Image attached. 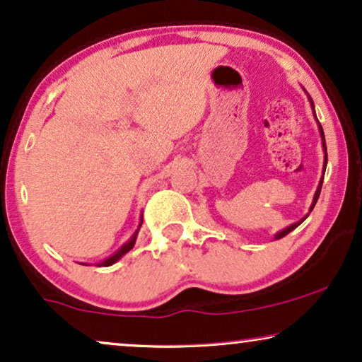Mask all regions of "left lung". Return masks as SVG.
I'll return each instance as SVG.
<instances>
[{
  "mask_svg": "<svg viewBox=\"0 0 362 362\" xmlns=\"http://www.w3.org/2000/svg\"><path fill=\"white\" fill-rule=\"evenodd\" d=\"M305 90V88H303ZM308 100H310V103H311V108H313V115H315V118H316V113H315V103H313V100H311V97L308 95ZM316 122H318V118H316ZM318 130H320V135H321V141H323V151H325V163H323V175H321V177H320V185H318V187H316V192H315V196H313V202H311V206H310V212L313 211V207H315V204H316V201H318V197H320V192H321V186H323V177H325V171H326V165H328V153H326V143H325V133H323V128H321V123L318 122ZM308 212V214H310ZM308 214H306L303 219H300L298 222H295V224H291V226H288V227H285L284 230H280V232H276V234L274 235V239L275 240H279V239H281V237H285L286 234H290L291 230L293 229H296V227H298L301 222H303L306 217H308Z\"/></svg>",
  "mask_w": 362,
  "mask_h": 362,
  "instance_id": "1",
  "label": "left lung"
}]
</instances>
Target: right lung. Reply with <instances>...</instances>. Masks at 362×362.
<instances>
[{
  "instance_id": "obj_1",
  "label": "right lung",
  "mask_w": 362,
  "mask_h": 362,
  "mask_svg": "<svg viewBox=\"0 0 362 362\" xmlns=\"http://www.w3.org/2000/svg\"><path fill=\"white\" fill-rule=\"evenodd\" d=\"M141 224H143V214H141V217H140V224H138V227H136V230L133 232V235L130 237V239H128L125 244H123L120 249H118L115 254H112L110 257H107V259H103L102 262H98V264H95L97 267H110V265H113L115 264V262H118L122 259L123 255L127 254V252H130L132 249H133V245H135V242H136V237H138V230H140V227H141ZM82 265H90V264H82Z\"/></svg>"
}]
</instances>
